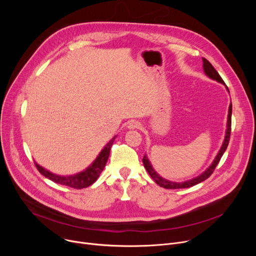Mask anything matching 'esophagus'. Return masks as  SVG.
I'll use <instances>...</instances> for the list:
<instances>
[{
    "label": "esophagus",
    "mask_w": 256,
    "mask_h": 256,
    "mask_svg": "<svg viewBox=\"0 0 256 256\" xmlns=\"http://www.w3.org/2000/svg\"><path fill=\"white\" fill-rule=\"evenodd\" d=\"M140 126H141V124L139 122V121L132 120L128 124V128H130V130H135V128H140Z\"/></svg>",
    "instance_id": "obj_1"
}]
</instances>
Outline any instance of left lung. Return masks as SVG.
I'll list each match as a JSON object with an SVG mask.
<instances>
[{
  "mask_svg": "<svg viewBox=\"0 0 256 256\" xmlns=\"http://www.w3.org/2000/svg\"><path fill=\"white\" fill-rule=\"evenodd\" d=\"M202 61H204V70L206 72V74L212 78V80H216L217 82L219 83H222V84H225L224 80H222V78L220 76V74H218V72L214 68L212 65L204 58H202ZM228 90V89H227ZM232 104H230V110H228V119H227V130H226V134H225V139H224V142L222 144V147L221 150H219L217 156L214 158L212 164L202 173L200 174L199 176L193 178V180H186V182H170V180H167L163 178H160L158 174L154 170L150 160L147 158L146 154L143 156V164H144V167L145 169L147 170V172L150 173V176H152V178L160 186H163L165 188V189H184V188H190V186H193L201 182L206 180V178H208L212 173L214 172V168L217 167L218 163L220 162V160L223 156V154L225 152L227 146H228V143H230V132H232Z\"/></svg>",
  "mask_w": 256,
  "mask_h": 256,
  "instance_id": "1",
  "label": "left lung"
}]
</instances>
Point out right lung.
I'll list each match as a JSON object with an SVG mask.
<instances>
[{"mask_svg":"<svg viewBox=\"0 0 256 256\" xmlns=\"http://www.w3.org/2000/svg\"><path fill=\"white\" fill-rule=\"evenodd\" d=\"M115 138H116V136L114 138H112L111 141L104 147V150L100 152V154L98 156L96 160H94V162L86 170L80 172V173H76V174H74V176H57V174H54V173L50 172L48 170L42 168V166H39L35 162L36 168L38 169V171L40 173L42 174L44 176L52 180L54 182H57V184L70 186V188H74V189H83V188H87V186H91L94 182H96V180L100 176V174L104 170V168L106 164V160H108V158H109L111 147L113 145Z\"/></svg>","mask_w":256,"mask_h":256,"instance_id":"add662e5","label":"right lung"}]
</instances>
